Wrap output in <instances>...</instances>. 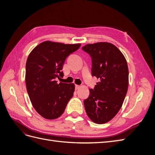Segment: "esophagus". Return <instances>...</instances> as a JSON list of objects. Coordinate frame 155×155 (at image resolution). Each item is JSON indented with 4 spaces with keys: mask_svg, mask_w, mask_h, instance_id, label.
<instances>
[{
    "mask_svg": "<svg viewBox=\"0 0 155 155\" xmlns=\"http://www.w3.org/2000/svg\"><path fill=\"white\" fill-rule=\"evenodd\" d=\"M75 88H76V90H78V89H79V88H80V86H79V85H76Z\"/></svg>",
    "mask_w": 155,
    "mask_h": 155,
    "instance_id": "1",
    "label": "esophagus"
}]
</instances>
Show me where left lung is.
<instances>
[{
    "label": "left lung",
    "instance_id": "left-lung-1",
    "mask_svg": "<svg viewBox=\"0 0 155 155\" xmlns=\"http://www.w3.org/2000/svg\"><path fill=\"white\" fill-rule=\"evenodd\" d=\"M92 59V76L100 79L84 100L87 114L103 124L111 120L124 103L129 85V70L123 54L109 43L88 44L82 47Z\"/></svg>",
    "mask_w": 155,
    "mask_h": 155
}]
</instances>
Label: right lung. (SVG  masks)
Segmentation results:
<instances>
[{"mask_svg":"<svg viewBox=\"0 0 155 155\" xmlns=\"http://www.w3.org/2000/svg\"><path fill=\"white\" fill-rule=\"evenodd\" d=\"M81 44H63L45 41L37 45L28 57L26 85L35 110L48 120L59 118L74 95V83H59L63 77V65L66 58L78 50Z\"/></svg>","mask_w":155,"mask_h":155,"instance_id":"add662e5","label":"right lung"}]
</instances>
